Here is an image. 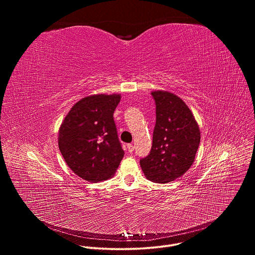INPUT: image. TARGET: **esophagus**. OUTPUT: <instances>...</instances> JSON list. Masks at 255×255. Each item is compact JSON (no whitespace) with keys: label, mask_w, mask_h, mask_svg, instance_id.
<instances>
[{"label":"esophagus","mask_w":255,"mask_h":255,"mask_svg":"<svg viewBox=\"0 0 255 255\" xmlns=\"http://www.w3.org/2000/svg\"><path fill=\"white\" fill-rule=\"evenodd\" d=\"M127 149H128V151H129L130 153H132V152L134 151V145H133V144H128V145H127Z\"/></svg>","instance_id":"esophagus-1"}]
</instances>
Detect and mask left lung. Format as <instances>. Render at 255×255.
<instances>
[{
  "label": "left lung",
  "instance_id": "left-lung-1",
  "mask_svg": "<svg viewBox=\"0 0 255 255\" xmlns=\"http://www.w3.org/2000/svg\"><path fill=\"white\" fill-rule=\"evenodd\" d=\"M156 105V123L150 153L140 159L149 180L169 183L184 175L195 161L201 132L190 108L166 91L151 93Z\"/></svg>",
  "mask_w": 255,
  "mask_h": 255
}]
</instances>
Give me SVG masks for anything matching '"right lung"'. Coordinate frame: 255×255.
<instances>
[{
    "mask_svg": "<svg viewBox=\"0 0 255 255\" xmlns=\"http://www.w3.org/2000/svg\"><path fill=\"white\" fill-rule=\"evenodd\" d=\"M121 95H92L76 103L58 132V147L77 175L90 183L111 178L123 156L114 111Z\"/></svg>",
    "mask_w": 255,
    "mask_h": 255,
    "instance_id": "obj_1",
    "label": "right lung"
}]
</instances>
